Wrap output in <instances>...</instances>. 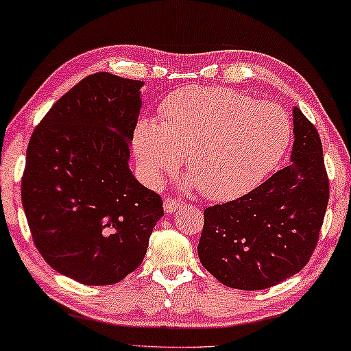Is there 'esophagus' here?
<instances>
[{"mask_svg": "<svg viewBox=\"0 0 351 351\" xmlns=\"http://www.w3.org/2000/svg\"><path fill=\"white\" fill-rule=\"evenodd\" d=\"M181 206H182L181 199H178V198H167L165 202H164V210H165V214H171V213H175L176 209H180Z\"/></svg>", "mask_w": 351, "mask_h": 351, "instance_id": "34e87169", "label": "esophagus"}]
</instances>
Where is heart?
<instances>
[{
  "mask_svg": "<svg viewBox=\"0 0 351 351\" xmlns=\"http://www.w3.org/2000/svg\"><path fill=\"white\" fill-rule=\"evenodd\" d=\"M289 141L291 126L278 106L226 87L191 86L165 99L159 123L142 120L136 126L132 147L149 184H158L186 156L198 191L221 199L269 173Z\"/></svg>",
  "mask_w": 351,
  "mask_h": 351,
  "instance_id": "1",
  "label": "heart"
}]
</instances>
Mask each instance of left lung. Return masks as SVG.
I'll return each instance as SVG.
<instances>
[{
    "label": "left lung",
    "instance_id": "1",
    "mask_svg": "<svg viewBox=\"0 0 351 351\" xmlns=\"http://www.w3.org/2000/svg\"><path fill=\"white\" fill-rule=\"evenodd\" d=\"M291 164L245 195L204 209L199 263L221 285L261 291L298 274L319 241L330 198L319 132L293 108Z\"/></svg>",
    "mask_w": 351,
    "mask_h": 351
}]
</instances>
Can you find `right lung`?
<instances>
[{"label":"right lung","mask_w":351,"mask_h":351,"mask_svg":"<svg viewBox=\"0 0 351 351\" xmlns=\"http://www.w3.org/2000/svg\"><path fill=\"white\" fill-rule=\"evenodd\" d=\"M142 81L87 76L32 132L21 203L38 253L56 271L109 286L142 264L162 199L131 173Z\"/></svg>","instance_id":"obj_1"}]
</instances>
